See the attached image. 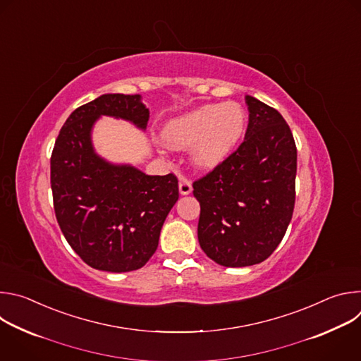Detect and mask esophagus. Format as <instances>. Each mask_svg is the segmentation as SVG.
Listing matches in <instances>:
<instances>
[{
	"mask_svg": "<svg viewBox=\"0 0 361 361\" xmlns=\"http://www.w3.org/2000/svg\"><path fill=\"white\" fill-rule=\"evenodd\" d=\"M178 190H180V194L183 195H187L192 191V185H191V181L185 177H180V183H178Z\"/></svg>",
	"mask_w": 361,
	"mask_h": 361,
	"instance_id": "34e87169",
	"label": "esophagus"
}]
</instances>
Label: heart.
<instances>
[{"mask_svg": "<svg viewBox=\"0 0 361 361\" xmlns=\"http://www.w3.org/2000/svg\"><path fill=\"white\" fill-rule=\"evenodd\" d=\"M245 113L235 102L205 104L170 120L163 138L174 148L191 147V163L201 170L220 166L245 130Z\"/></svg>", "mask_w": 361, "mask_h": 361, "instance_id": "b5f03b06", "label": "heart"}]
</instances>
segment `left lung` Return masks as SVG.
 Masks as SVG:
<instances>
[{"label": "left lung", "mask_w": 361, "mask_h": 361, "mask_svg": "<svg viewBox=\"0 0 361 361\" xmlns=\"http://www.w3.org/2000/svg\"><path fill=\"white\" fill-rule=\"evenodd\" d=\"M244 141L207 176L194 181L200 202L198 243L224 267L259 264L281 243L295 201L297 148L283 116L245 95Z\"/></svg>", "instance_id": "obj_1"}]
</instances>
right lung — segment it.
Wrapping results in <instances>:
<instances>
[{"mask_svg":"<svg viewBox=\"0 0 361 361\" xmlns=\"http://www.w3.org/2000/svg\"><path fill=\"white\" fill-rule=\"evenodd\" d=\"M101 116L145 130L149 111L138 94H104L71 113L51 154L54 212L84 263L127 273L141 269L156 252L161 227L178 200V180L101 159L91 142Z\"/></svg>","mask_w":361,"mask_h":361,"instance_id":"obj_1","label":"right lung"}]
</instances>
